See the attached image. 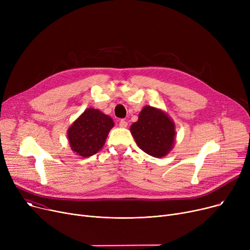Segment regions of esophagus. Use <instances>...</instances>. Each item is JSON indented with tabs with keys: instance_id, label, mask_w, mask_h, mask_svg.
<instances>
[{
	"instance_id": "34e87169",
	"label": "esophagus",
	"mask_w": 250,
	"mask_h": 250,
	"mask_svg": "<svg viewBox=\"0 0 250 250\" xmlns=\"http://www.w3.org/2000/svg\"><path fill=\"white\" fill-rule=\"evenodd\" d=\"M120 126H121V127H126V126H127V122L125 121V120H121V122H120Z\"/></svg>"
}]
</instances>
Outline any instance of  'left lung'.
<instances>
[{"mask_svg": "<svg viewBox=\"0 0 250 250\" xmlns=\"http://www.w3.org/2000/svg\"><path fill=\"white\" fill-rule=\"evenodd\" d=\"M138 146L145 153L161 158L172 149L175 140V125L162 110L145 106L139 120L130 126Z\"/></svg>", "mask_w": 250, "mask_h": 250, "instance_id": "left-lung-1", "label": "left lung"}]
</instances>
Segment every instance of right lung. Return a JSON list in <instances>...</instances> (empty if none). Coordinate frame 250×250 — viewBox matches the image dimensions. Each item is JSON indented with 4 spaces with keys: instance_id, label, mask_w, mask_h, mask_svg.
Masks as SVG:
<instances>
[{
    "instance_id": "obj_1",
    "label": "right lung",
    "mask_w": 250,
    "mask_h": 250,
    "mask_svg": "<svg viewBox=\"0 0 250 250\" xmlns=\"http://www.w3.org/2000/svg\"><path fill=\"white\" fill-rule=\"evenodd\" d=\"M113 125L111 117L98 109H86L68 129L72 150L82 157L96 154L103 147Z\"/></svg>"
}]
</instances>
